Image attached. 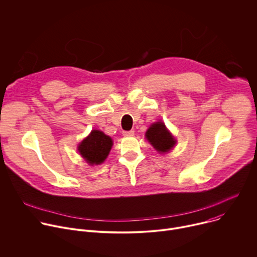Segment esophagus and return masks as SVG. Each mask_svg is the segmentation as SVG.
Instances as JSON below:
<instances>
[{
    "instance_id": "1",
    "label": "esophagus",
    "mask_w": 257,
    "mask_h": 257,
    "mask_svg": "<svg viewBox=\"0 0 257 257\" xmlns=\"http://www.w3.org/2000/svg\"><path fill=\"white\" fill-rule=\"evenodd\" d=\"M123 135L124 136H132L134 135V131L130 130V131H123Z\"/></svg>"
}]
</instances>
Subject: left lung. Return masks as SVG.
Listing matches in <instances>:
<instances>
[{
    "label": "left lung",
    "mask_w": 257,
    "mask_h": 257,
    "mask_svg": "<svg viewBox=\"0 0 257 257\" xmlns=\"http://www.w3.org/2000/svg\"><path fill=\"white\" fill-rule=\"evenodd\" d=\"M145 136L154 148L161 153L169 152L174 148L176 143L175 138L167 130L163 122H157L153 124L146 131Z\"/></svg>",
    "instance_id": "8db88e82"
}]
</instances>
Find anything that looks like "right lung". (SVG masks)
<instances>
[{
  "label": "right lung",
  "instance_id": "1",
  "mask_svg": "<svg viewBox=\"0 0 257 257\" xmlns=\"http://www.w3.org/2000/svg\"><path fill=\"white\" fill-rule=\"evenodd\" d=\"M112 138L103 132L93 130L78 146L82 158L90 165L101 164L112 149Z\"/></svg>",
  "mask_w": 257,
  "mask_h": 257
}]
</instances>
